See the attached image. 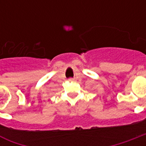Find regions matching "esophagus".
I'll return each mask as SVG.
<instances>
[{"mask_svg": "<svg viewBox=\"0 0 146 146\" xmlns=\"http://www.w3.org/2000/svg\"><path fill=\"white\" fill-rule=\"evenodd\" d=\"M69 81H70V82H73V81H74V79H73V78H70V79H69Z\"/></svg>", "mask_w": 146, "mask_h": 146, "instance_id": "1", "label": "esophagus"}]
</instances>
